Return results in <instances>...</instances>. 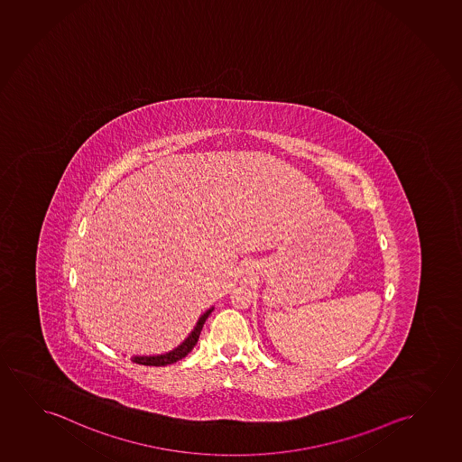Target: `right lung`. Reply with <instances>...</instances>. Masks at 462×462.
I'll list each match as a JSON object with an SVG mask.
<instances>
[{
	"instance_id": "1",
	"label": "right lung",
	"mask_w": 462,
	"mask_h": 462,
	"mask_svg": "<svg viewBox=\"0 0 462 462\" xmlns=\"http://www.w3.org/2000/svg\"><path fill=\"white\" fill-rule=\"evenodd\" d=\"M213 310L214 307L208 308L207 311L199 318V321L195 324L194 328L190 330V334H189L184 340L180 341V345H178L176 348L170 349V351H167V353H162V355L132 356V361L136 362V364H141V365H155V367L170 365V364L180 361L182 357H186V356L194 349L195 345H197V341H199V337H200L203 324L207 321L208 316L211 315V311H213Z\"/></svg>"
}]
</instances>
